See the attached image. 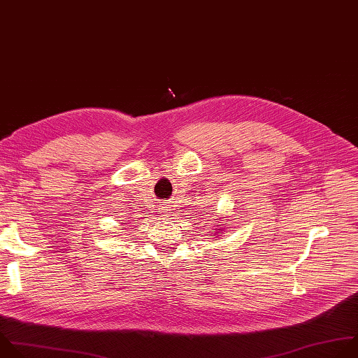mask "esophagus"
Segmentation results:
<instances>
[{"label": "esophagus", "mask_w": 358, "mask_h": 358, "mask_svg": "<svg viewBox=\"0 0 358 358\" xmlns=\"http://www.w3.org/2000/svg\"><path fill=\"white\" fill-rule=\"evenodd\" d=\"M163 212H164V213H166V209H164V210H163Z\"/></svg>", "instance_id": "obj_1"}]
</instances>
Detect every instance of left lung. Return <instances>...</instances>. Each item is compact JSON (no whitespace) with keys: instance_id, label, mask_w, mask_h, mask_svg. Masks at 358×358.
<instances>
[{"instance_id":"8db88e82","label":"left lung","mask_w":358,"mask_h":358,"mask_svg":"<svg viewBox=\"0 0 358 358\" xmlns=\"http://www.w3.org/2000/svg\"><path fill=\"white\" fill-rule=\"evenodd\" d=\"M213 230H215V229H213ZM213 230H212V231H213Z\"/></svg>"}]
</instances>
